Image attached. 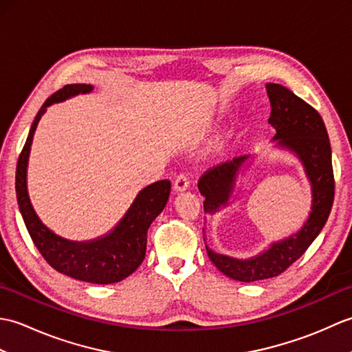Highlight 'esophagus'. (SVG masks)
Wrapping results in <instances>:
<instances>
[{"label": "esophagus", "mask_w": 352, "mask_h": 352, "mask_svg": "<svg viewBox=\"0 0 352 352\" xmlns=\"http://www.w3.org/2000/svg\"><path fill=\"white\" fill-rule=\"evenodd\" d=\"M189 188V175L186 174V172H183V174L177 175L175 182H174V189L177 192H183Z\"/></svg>", "instance_id": "1"}]
</instances>
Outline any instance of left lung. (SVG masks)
I'll use <instances>...</instances> for the list:
<instances>
[{"instance_id":"1","label":"left lung","mask_w":352,"mask_h":352,"mask_svg":"<svg viewBox=\"0 0 352 352\" xmlns=\"http://www.w3.org/2000/svg\"><path fill=\"white\" fill-rule=\"evenodd\" d=\"M266 91L271 101L269 124L275 129L274 140L295 153L304 164L311 184V212L296 234L272 243L271 248L248 260L222 256L206 245L213 265L223 275L243 283L272 278L295 263L324 228L334 201L331 146L322 118L287 87L267 83ZM248 159L250 155L236 157L204 172L198 182V189L206 198V213H214L228 204L239 169Z\"/></svg>"}]
</instances>
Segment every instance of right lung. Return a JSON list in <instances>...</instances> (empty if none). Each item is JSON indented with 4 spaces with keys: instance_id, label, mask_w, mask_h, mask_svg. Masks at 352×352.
Returning a JSON list of instances; mask_svg holds the SVG:
<instances>
[{
    "instance_id": "obj_1",
    "label": "right lung",
    "mask_w": 352,
    "mask_h": 352,
    "mask_svg": "<svg viewBox=\"0 0 352 352\" xmlns=\"http://www.w3.org/2000/svg\"><path fill=\"white\" fill-rule=\"evenodd\" d=\"M91 85H68L52 94L37 111L30 129L25 145L16 164V199L30 237L42 257L56 271L80 281L111 284L122 281L140 266L145 258L146 234L151 222L162 213L168 203L170 182L160 180L146 186L134 199L121 222L109 234L91 242H72L57 236L37 218L27 192V163L37 122L48 106L92 92Z\"/></svg>"
}]
</instances>
